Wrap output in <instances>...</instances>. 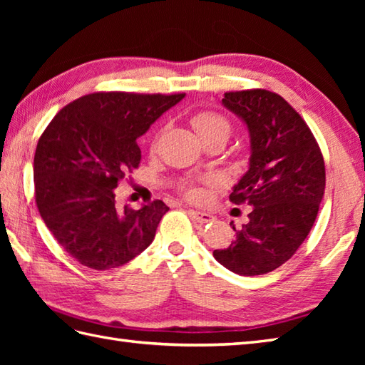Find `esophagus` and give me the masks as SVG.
<instances>
[{"instance_id": "obj_1", "label": "esophagus", "mask_w": 365, "mask_h": 365, "mask_svg": "<svg viewBox=\"0 0 365 365\" xmlns=\"http://www.w3.org/2000/svg\"><path fill=\"white\" fill-rule=\"evenodd\" d=\"M188 213H190V216L195 221H197V222H200V224H207V222H212L215 218H213V215H210V213H207V212H200V210H188Z\"/></svg>"}]
</instances>
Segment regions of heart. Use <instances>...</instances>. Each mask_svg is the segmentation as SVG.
Segmentation results:
<instances>
[{
	"label": "heart",
	"mask_w": 365,
	"mask_h": 365,
	"mask_svg": "<svg viewBox=\"0 0 365 365\" xmlns=\"http://www.w3.org/2000/svg\"><path fill=\"white\" fill-rule=\"evenodd\" d=\"M192 127L196 128L199 136L204 139V141H210V139L220 138V136H230L232 125L226 115H222L221 113H216L212 110H202L197 111L191 119ZM160 133H157L152 139V149H155L158 144ZM205 183H213V178H205ZM180 191L185 195V197H188L191 200H199L204 197V191L202 188L195 180H185L180 183Z\"/></svg>",
	"instance_id": "b5f03b06"
}]
</instances>
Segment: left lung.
<instances>
[{
	"instance_id": "left-lung-1",
	"label": "left lung",
	"mask_w": 365,
	"mask_h": 365,
	"mask_svg": "<svg viewBox=\"0 0 365 365\" xmlns=\"http://www.w3.org/2000/svg\"><path fill=\"white\" fill-rule=\"evenodd\" d=\"M222 105L245 120L251 138L250 169L230 202L252 207L235 240L213 255L240 276L279 268L311 232L323 199L327 174L319 143L289 102L267 89L226 92Z\"/></svg>"
}]
</instances>
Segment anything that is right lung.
Returning a JSON list of instances; mask_svg holds the SVG:
<instances>
[{
  "instance_id": "1",
  "label": "right lung",
  "mask_w": 365,
  "mask_h": 365,
  "mask_svg": "<svg viewBox=\"0 0 365 365\" xmlns=\"http://www.w3.org/2000/svg\"><path fill=\"white\" fill-rule=\"evenodd\" d=\"M185 94L94 92L64 106L38 138L36 204L61 247L81 265L111 269L149 246L169 207L115 205L114 190L139 166L136 139Z\"/></svg>"
}]
</instances>
